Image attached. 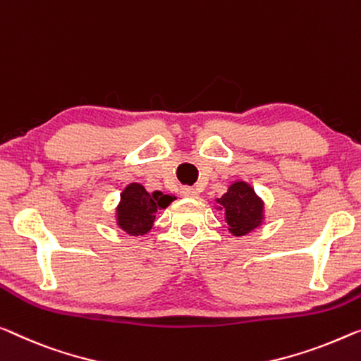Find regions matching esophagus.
Wrapping results in <instances>:
<instances>
[{
	"label": "esophagus",
	"mask_w": 361,
	"mask_h": 361,
	"mask_svg": "<svg viewBox=\"0 0 361 361\" xmlns=\"http://www.w3.org/2000/svg\"><path fill=\"white\" fill-rule=\"evenodd\" d=\"M180 195L185 196V197H196L197 196V191L195 190V188L191 186H183L180 190Z\"/></svg>",
	"instance_id": "1"
}]
</instances>
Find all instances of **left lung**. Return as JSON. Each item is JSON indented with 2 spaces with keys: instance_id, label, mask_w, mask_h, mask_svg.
<instances>
[{
  "instance_id": "left-lung-1",
  "label": "left lung",
  "mask_w": 361,
  "mask_h": 361,
  "mask_svg": "<svg viewBox=\"0 0 361 361\" xmlns=\"http://www.w3.org/2000/svg\"><path fill=\"white\" fill-rule=\"evenodd\" d=\"M220 209H225L227 224L233 235H246L262 220V202L255 190L243 181L233 183L225 195L217 199Z\"/></svg>"
}]
</instances>
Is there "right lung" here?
I'll return each mask as SVG.
<instances>
[{
  "mask_svg": "<svg viewBox=\"0 0 361 361\" xmlns=\"http://www.w3.org/2000/svg\"><path fill=\"white\" fill-rule=\"evenodd\" d=\"M173 201L169 195L155 191L150 195L144 186L131 183L121 192V202L118 207V225L129 235H144L152 227L155 214L165 209Z\"/></svg>",
  "mask_w": 361,
  "mask_h": 361,
  "instance_id": "add662e5",
  "label": "right lung"
}]
</instances>
